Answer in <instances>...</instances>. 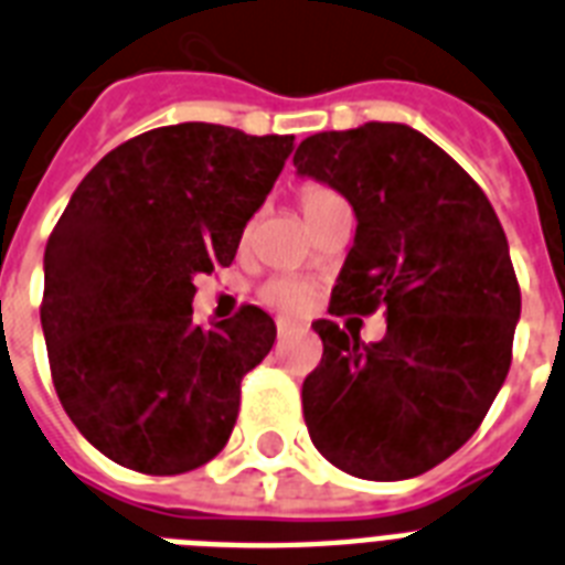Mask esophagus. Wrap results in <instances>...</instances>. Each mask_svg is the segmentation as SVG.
<instances>
[{"label": "esophagus", "instance_id": "34e87169", "mask_svg": "<svg viewBox=\"0 0 565 565\" xmlns=\"http://www.w3.org/2000/svg\"><path fill=\"white\" fill-rule=\"evenodd\" d=\"M275 328H278V337H287V333H292V330H296V322H290V319H278V322H275Z\"/></svg>", "mask_w": 565, "mask_h": 565}]
</instances>
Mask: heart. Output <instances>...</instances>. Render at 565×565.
<instances>
[{"mask_svg":"<svg viewBox=\"0 0 565 565\" xmlns=\"http://www.w3.org/2000/svg\"><path fill=\"white\" fill-rule=\"evenodd\" d=\"M337 191L328 185H305L298 191V203H301V211H305V217L310 220L316 211L328 205L330 200H337ZM310 284L298 281V278H273V281L264 284V290H260V301L275 310H284V313H296L301 307L310 301Z\"/></svg>","mask_w":565,"mask_h":565,"instance_id":"heart-1","label":"heart"}]
</instances>
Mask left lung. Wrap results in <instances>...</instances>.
<instances>
[{
	"label": "left lung",
	"mask_w": 565,
	"mask_h": 565,
	"mask_svg": "<svg viewBox=\"0 0 565 565\" xmlns=\"http://www.w3.org/2000/svg\"><path fill=\"white\" fill-rule=\"evenodd\" d=\"M292 164L356 211L330 316L386 310V337L319 319L322 362L301 386L310 441L369 481L441 465L488 415L511 369L520 281L497 211L424 132L369 121L307 136Z\"/></svg>",
	"instance_id": "8db88e82"
}]
</instances>
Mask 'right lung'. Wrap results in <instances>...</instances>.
I'll list each match as a JSON object with an SVG mask.
<instances>
[{"label": "right lung", "mask_w": 565, "mask_h": 565, "mask_svg": "<svg viewBox=\"0 0 565 565\" xmlns=\"http://www.w3.org/2000/svg\"><path fill=\"white\" fill-rule=\"evenodd\" d=\"M290 153L292 136L156 127L109 150L60 214L40 305L49 369L72 424L116 465L177 476L226 447L275 322L243 305L200 328L194 278L235 260Z\"/></svg>", "instance_id": "right-lung-1"}]
</instances>
